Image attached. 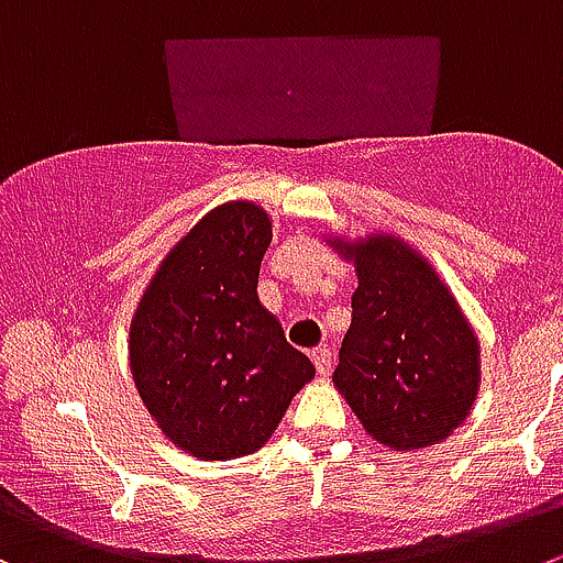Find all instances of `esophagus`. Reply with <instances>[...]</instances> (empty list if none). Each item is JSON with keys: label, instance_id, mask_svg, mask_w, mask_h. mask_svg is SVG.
I'll return each mask as SVG.
<instances>
[{"label": "esophagus", "instance_id": "34e87169", "mask_svg": "<svg viewBox=\"0 0 563 563\" xmlns=\"http://www.w3.org/2000/svg\"><path fill=\"white\" fill-rule=\"evenodd\" d=\"M312 362H314V367H318L320 376H329V371H331V351H329V347H314Z\"/></svg>", "mask_w": 563, "mask_h": 563}]
</instances>
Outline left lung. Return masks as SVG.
I'll list each match as a JSON object with an SVG mask.
<instances>
[{
	"label": "left lung",
	"instance_id": "1",
	"mask_svg": "<svg viewBox=\"0 0 563 563\" xmlns=\"http://www.w3.org/2000/svg\"><path fill=\"white\" fill-rule=\"evenodd\" d=\"M329 243L358 276L334 387L382 445H439L478 395V336L439 273L400 238Z\"/></svg>",
	"mask_w": 563,
	"mask_h": 563
}]
</instances>
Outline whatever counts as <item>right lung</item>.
I'll return each instance as SVG.
<instances>
[{"label":"right lung","instance_id":"obj_1","mask_svg":"<svg viewBox=\"0 0 563 563\" xmlns=\"http://www.w3.org/2000/svg\"><path fill=\"white\" fill-rule=\"evenodd\" d=\"M273 240L254 201L207 212L148 282L130 325V371L165 437L205 462L265 445L314 365L256 296Z\"/></svg>","mask_w":563,"mask_h":563}]
</instances>
